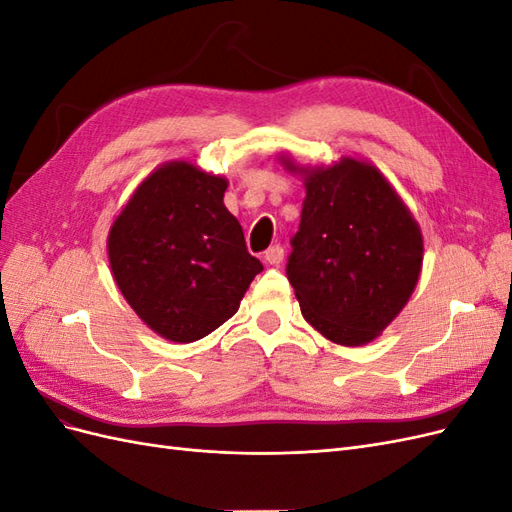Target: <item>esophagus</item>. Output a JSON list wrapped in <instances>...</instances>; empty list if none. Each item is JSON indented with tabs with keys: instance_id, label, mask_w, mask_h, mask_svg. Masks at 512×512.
Returning <instances> with one entry per match:
<instances>
[{
	"instance_id": "34e87169",
	"label": "esophagus",
	"mask_w": 512,
	"mask_h": 512,
	"mask_svg": "<svg viewBox=\"0 0 512 512\" xmlns=\"http://www.w3.org/2000/svg\"><path fill=\"white\" fill-rule=\"evenodd\" d=\"M265 260L269 262V265H280V262L284 260V247L282 245L269 247V250L265 252Z\"/></svg>"
}]
</instances>
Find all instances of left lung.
<instances>
[{"instance_id": "left-lung-1", "label": "left lung", "mask_w": 512, "mask_h": 512, "mask_svg": "<svg viewBox=\"0 0 512 512\" xmlns=\"http://www.w3.org/2000/svg\"><path fill=\"white\" fill-rule=\"evenodd\" d=\"M290 245L286 275L305 320L342 346L382 333L408 303L423 265L412 213L378 168L352 158L307 170Z\"/></svg>"}]
</instances>
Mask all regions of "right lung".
<instances>
[{"label": "right lung", "mask_w": 512, "mask_h": 512, "mask_svg": "<svg viewBox=\"0 0 512 512\" xmlns=\"http://www.w3.org/2000/svg\"><path fill=\"white\" fill-rule=\"evenodd\" d=\"M226 185L194 164H164L138 185L108 235L121 294L170 342H196L235 316L262 271L224 207Z\"/></svg>", "instance_id": "right-lung-1"}]
</instances>
